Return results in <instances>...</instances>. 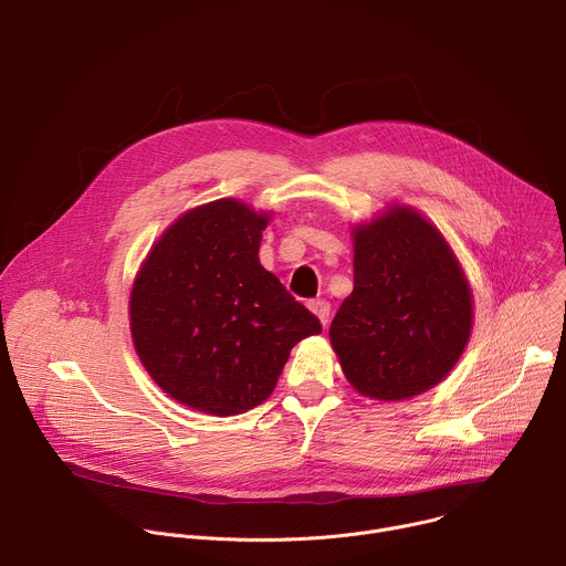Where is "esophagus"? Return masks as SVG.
<instances>
[{
  "label": "esophagus",
  "instance_id": "obj_1",
  "mask_svg": "<svg viewBox=\"0 0 566 566\" xmlns=\"http://www.w3.org/2000/svg\"><path fill=\"white\" fill-rule=\"evenodd\" d=\"M308 308L319 317V322L322 325L327 327V322H329V315H332V304L327 302V300H311L308 302Z\"/></svg>",
  "mask_w": 566,
  "mask_h": 566
}]
</instances>
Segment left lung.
<instances>
[{
  "instance_id": "1",
  "label": "left lung",
  "mask_w": 566,
  "mask_h": 566,
  "mask_svg": "<svg viewBox=\"0 0 566 566\" xmlns=\"http://www.w3.org/2000/svg\"><path fill=\"white\" fill-rule=\"evenodd\" d=\"M354 253V291L329 327L347 380L378 400L434 387L472 327L470 289L443 234L398 206L356 228Z\"/></svg>"
}]
</instances>
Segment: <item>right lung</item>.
Masks as SVG:
<instances>
[{
  "instance_id": "right-lung-1",
  "label": "right lung",
  "mask_w": 566,
  "mask_h": 566,
  "mask_svg": "<svg viewBox=\"0 0 566 566\" xmlns=\"http://www.w3.org/2000/svg\"><path fill=\"white\" fill-rule=\"evenodd\" d=\"M269 217L234 199L186 212L136 275L129 315L140 363L199 412L230 417L264 402L319 319L260 264Z\"/></svg>"
}]
</instances>
